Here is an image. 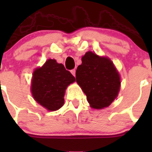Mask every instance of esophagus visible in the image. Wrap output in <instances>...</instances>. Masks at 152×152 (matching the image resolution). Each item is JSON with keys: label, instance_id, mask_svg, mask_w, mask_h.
<instances>
[{"label": "esophagus", "instance_id": "esophagus-1", "mask_svg": "<svg viewBox=\"0 0 152 152\" xmlns=\"http://www.w3.org/2000/svg\"><path fill=\"white\" fill-rule=\"evenodd\" d=\"M71 73H72V75H73L74 76H75V73H76V70H75V69H72V71H71Z\"/></svg>", "mask_w": 152, "mask_h": 152}]
</instances>
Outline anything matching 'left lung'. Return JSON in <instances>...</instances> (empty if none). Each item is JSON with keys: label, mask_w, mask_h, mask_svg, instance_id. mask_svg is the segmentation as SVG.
Returning <instances> with one entry per match:
<instances>
[{"label": "left lung", "mask_w": 152, "mask_h": 152, "mask_svg": "<svg viewBox=\"0 0 152 152\" xmlns=\"http://www.w3.org/2000/svg\"><path fill=\"white\" fill-rule=\"evenodd\" d=\"M76 71V80L92 108L109 107L118 96L120 77L109 58L86 52Z\"/></svg>", "instance_id": "1"}]
</instances>
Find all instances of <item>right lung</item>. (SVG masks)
<instances>
[{
    "mask_svg": "<svg viewBox=\"0 0 152 152\" xmlns=\"http://www.w3.org/2000/svg\"><path fill=\"white\" fill-rule=\"evenodd\" d=\"M75 77L55 59H49L33 74L31 92L34 100L49 111H56L64 104L67 87Z\"/></svg>",
    "mask_w": 152,
    "mask_h": 152,
    "instance_id": "1",
    "label": "right lung"
}]
</instances>
